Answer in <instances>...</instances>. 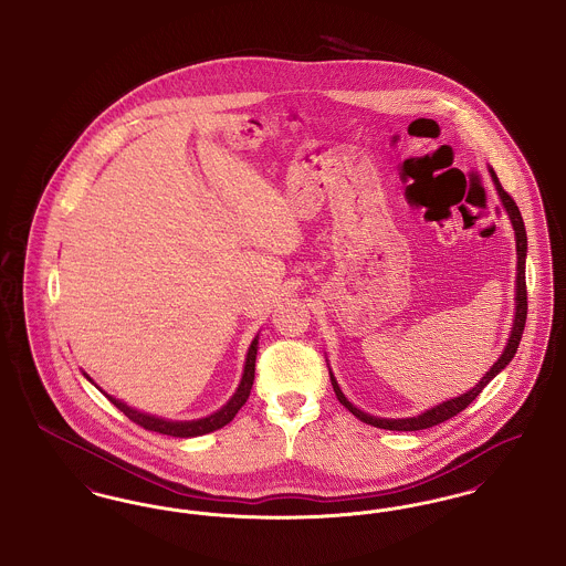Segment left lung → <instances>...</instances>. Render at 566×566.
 I'll use <instances>...</instances> for the list:
<instances>
[{"label": "left lung", "mask_w": 566, "mask_h": 566, "mask_svg": "<svg viewBox=\"0 0 566 566\" xmlns=\"http://www.w3.org/2000/svg\"><path fill=\"white\" fill-rule=\"evenodd\" d=\"M488 171H490V178H492V182H494V187H496V192H499V197H501V201H503V208H505V212L510 216L513 231H515V252H517V271H515V314H513L512 333H510L507 346H505L503 354L499 356V360L490 367V371H485V376L482 377L471 390H467L464 395L454 397V399H448V401H443V403L432 405L431 409H427V411H422V413H418V416H411V418H377V416H371V413L358 409L356 405H352L350 401L346 399V395L342 392V388H339L337 379L333 376V371L328 369L331 384H333V390H335L339 403L344 405L348 411H352V413H354L360 422H365V424H371V427H377V429H386V431H422V429L437 427V424H441V422L454 418L467 405L473 403L475 397L484 390L485 384H490L494 377L499 376V374L512 363V358L515 356V352H517L522 333H524V324H526V310H528V301H526V250H528L526 229H524V220H522V214H520L515 201H513L512 197L501 187V182H499L494 169L488 167Z\"/></svg>", "instance_id": "left-lung-1"}]
</instances>
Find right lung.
Segmentation results:
<instances>
[{
  "instance_id": "1",
  "label": "right lung",
  "mask_w": 566,
  "mask_h": 566,
  "mask_svg": "<svg viewBox=\"0 0 566 566\" xmlns=\"http://www.w3.org/2000/svg\"><path fill=\"white\" fill-rule=\"evenodd\" d=\"M256 350H259V335L252 339L248 354H245V365H243L242 379H240V386L238 390L233 392V397L222 405L218 411L206 416V418H199V420H165L159 416H153V413H146V411H139L132 405L123 403L120 399L112 397L108 392H104L91 377L84 374V377L95 384L106 397H108L109 403L116 405L132 422L144 427L146 431L161 432V434H169V437H182V439H189V437H199V434H206V432L218 431L222 429L224 424H229L235 413L242 409V405L248 401L250 397V390H252V384H254V363H256Z\"/></svg>"
}]
</instances>
